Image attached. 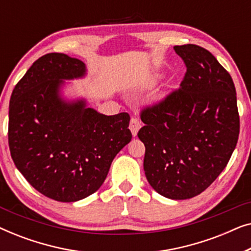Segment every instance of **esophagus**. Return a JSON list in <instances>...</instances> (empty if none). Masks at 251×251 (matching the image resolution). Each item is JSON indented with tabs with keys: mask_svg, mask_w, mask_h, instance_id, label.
<instances>
[{
	"mask_svg": "<svg viewBox=\"0 0 251 251\" xmlns=\"http://www.w3.org/2000/svg\"><path fill=\"white\" fill-rule=\"evenodd\" d=\"M140 126H142L140 120L137 119V118H131V120H130L129 128H130V130H131V133H132L133 137L137 136V132H138V130L140 129Z\"/></svg>",
	"mask_w": 251,
	"mask_h": 251,
	"instance_id": "34e87169",
	"label": "esophagus"
}]
</instances>
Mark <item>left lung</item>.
Segmentation results:
<instances>
[{"label":"left lung","instance_id":"obj_1","mask_svg":"<svg viewBox=\"0 0 251 251\" xmlns=\"http://www.w3.org/2000/svg\"><path fill=\"white\" fill-rule=\"evenodd\" d=\"M186 65L178 90L143 109L144 170L151 186L186 200L214 183L229 161L240 132L236 92L228 72L203 48L174 47Z\"/></svg>","mask_w":251,"mask_h":251}]
</instances>
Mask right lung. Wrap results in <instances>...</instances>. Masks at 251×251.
I'll return each instance as SVG.
<instances>
[{"label": "right lung", "mask_w": 251, "mask_h": 251, "mask_svg": "<svg viewBox=\"0 0 251 251\" xmlns=\"http://www.w3.org/2000/svg\"><path fill=\"white\" fill-rule=\"evenodd\" d=\"M85 74L80 59L44 54L17 83L10 99L13 162L36 191L60 202L95 193L116 154L132 138L128 113L107 116L88 107L84 98L63 97L65 80Z\"/></svg>", "instance_id": "1"}]
</instances>
